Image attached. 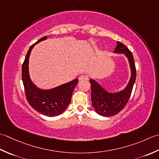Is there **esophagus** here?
Returning <instances> with one entry per match:
<instances>
[{
	"label": "esophagus",
	"instance_id": "1",
	"mask_svg": "<svg viewBox=\"0 0 159 159\" xmlns=\"http://www.w3.org/2000/svg\"><path fill=\"white\" fill-rule=\"evenodd\" d=\"M79 80L80 81H84V80H88V77L86 75H81L79 77Z\"/></svg>",
	"mask_w": 159,
	"mask_h": 159
}]
</instances>
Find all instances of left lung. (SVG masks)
<instances>
[{
  "mask_svg": "<svg viewBox=\"0 0 159 159\" xmlns=\"http://www.w3.org/2000/svg\"><path fill=\"white\" fill-rule=\"evenodd\" d=\"M116 53H124L128 57L132 75L124 90L116 93L107 92L94 80L90 79L92 104L99 115L103 116H114L121 111L128 102L136 80V67L133 56L128 48L120 42H116L114 51Z\"/></svg>",
  "mask_w": 159,
  "mask_h": 159,
  "instance_id": "obj_1",
  "label": "left lung"
}]
</instances>
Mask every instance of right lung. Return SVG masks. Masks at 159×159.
Segmentation results:
<instances>
[{"label": "right lung", "instance_id": "obj_1", "mask_svg": "<svg viewBox=\"0 0 159 159\" xmlns=\"http://www.w3.org/2000/svg\"><path fill=\"white\" fill-rule=\"evenodd\" d=\"M47 38V35L41 38L28 50L22 66V79L26 98L32 108L45 116H56L62 113L69 106L78 79L50 90L38 89L31 82L29 75V58L31 51L35 44Z\"/></svg>", "mask_w": 159, "mask_h": 159}]
</instances>
